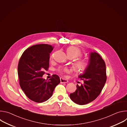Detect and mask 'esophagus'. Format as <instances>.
Returning a JSON list of instances; mask_svg holds the SVG:
<instances>
[{
    "label": "esophagus",
    "mask_w": 127,
    "mask_h": 127,
    "mask_svg": "<svg viewBox=\"0 0 127 127\" xmlns=\"http://www.w3.org/2000/svg\"><path fill=\"white\" fill-rule=\"evenodd\" d=\"M60 82L61 83H66L68 82V81L66 79H65L63 78H60Z\"/></svg>",
    "instance_id": "obj_1"
}]
</instances>
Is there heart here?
Masks as SVG:
<instances>
[{"mask_svg":"<svg viewBox=\"0 0 127 127\" xmlns=\"http://www.w3.org/2000/svg\"><path fill=\"white\" fill-rule=\"evenodd\" d=\"M67 54L68 57L72 58H76L82 56L81 50L77 47L70 46L66 50ZM88 65V62L86 59L78 58L75 60L73 63V67L74 70L76 72H82L84 71ZM58 72L61 74L64 73H69V69L67 68H59L57 69Z\"/></svg>","mask_w":127,"mask_h":127,"instance_id":"heart-1","label":"heart"}]
</instances>
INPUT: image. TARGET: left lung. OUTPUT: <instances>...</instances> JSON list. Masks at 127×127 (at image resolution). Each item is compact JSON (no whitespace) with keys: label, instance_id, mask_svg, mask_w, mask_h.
Here are the masks:
<instances>
[{"label":"left lung","instance_id":"8db88e82","mask_svg":"<svg viewBox=\"0 0 127 127\" xmlns=\"http://www.w3.org/2000/svg\"><path fill=\"white\" fill-rule=\"evenodd\" d=\"M89 63L83 73L78 77L83 80L81 86L77 84L75 92L70 94L75 103L83 105L93 101L100 94L106 80V66L104 60L95 52L89 54Z\"/></svg>","mask_w":127,"mask_h":127}]
</instances>
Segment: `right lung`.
Returning <instances> with one entry per match:
<instances>
[{"instance_id":"add662e5","label":"right lung","mask_w":127,"mask_h":127,"mask_svg":"<svg viewBox=\"0 0 127 127\" xmlns=\"http://www.w3.org/2000/svg\"><path fill=\"white\" fill-rule=\"evenodd\" d=\"M53 48L44 44L32 46L24 51L18 64L20 86L27 96L36 102L49 99L60 82L59 77L56 74L48 80L42 78L45 71L48 70L50 54Z\"/></svg>"}]
</instances>
